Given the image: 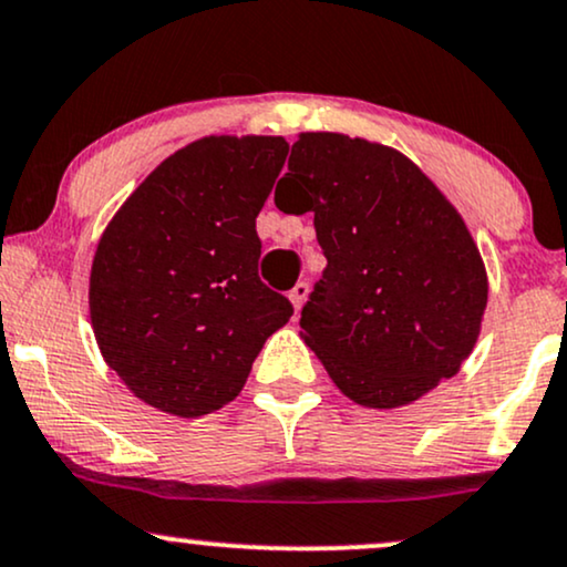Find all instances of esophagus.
I'll use <instances>...</instances> for the list:
<instances>
[{
    "label": "esophagus",
    "instance_id": "1",
    "mask_svg": "<svg viewBox=\"0 0 567 567\" xmlns=\"http://www.w3.org/2000/svg\"><path fill=\"white\" fill-rule=\"evenodd\" d=\"M288 298H290L292 309L301 311V306L306 303V298H309V282H296V288L288 292Z\"/></svg>",
    "mask_w": 567,
    "mask_h": 567
}]
</instances>
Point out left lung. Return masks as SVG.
Instances as JSON below:
<instances>
[{"mask_svg": "<svg viewBox=\"0 0 567 567\" xmlns=\"http://www.w3.org/2000/svg\"><path fill=\"white\" fill-rule=\"evenodd\" d=\"M327 258L301 338L340 391L395 409L454 378L481 332L486 266L456 208L399 150L306 132L275 189Z\"/></svg>", "mask_w": 567, "mask_h": 567, "instance_id": "obj_1", "label": "left lung"}]
</instances>
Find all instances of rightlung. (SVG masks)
<instances>
[{
  "mask_svg": "<svg viewBox=\"0 0 567 567\" xmlns=\"http://www.w3.org/2000/svg\"><path fill=\"white\" fill-rule=\"evenodd\" d=\"M282 136H203L147 176L102 231L89 313L102 359L145 404L200 417L243 391L292 303L258 279L256 216Z\"/></svg>",
  "mask_w": 567,
  "mask_h": 567,
  "instance_id": "obj_1",
  "label": "right lung"
}]
</instances>
